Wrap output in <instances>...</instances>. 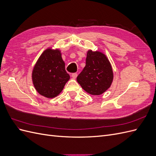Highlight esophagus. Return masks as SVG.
Listing matches in <instances>:
<instances>
[{
  "label": "esophagus",
  "instance_id": "obj_1",
  "mask_svg": "<svg viewBox=\"0 0 156 156\" xmlns=\"http://www.w3.org/2000/svg\"><path fill=\"white\" fill-rule=\"evenodd\" d=\"M72 77L73 79H75L77 77V73H73L72 74Z\"/></svg>",
  "mask_w": 156,
  "mask_h": 156
}]
</instances>
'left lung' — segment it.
<instances>
[{
  "instance_id": "8db88e82",
  "label": "left lung",
  "mask_w": 156,
  "mask_h": 156,
  "mask_svg": "<svg viewBox=\"0 0 156 156\" xmlns=\"http://www.w3.org/2000/svg\"><path fill=\"white\" fill-rule=\"evenodd\" d=\"M112 79V67L106 56L88 51L85 67L77 77L81 87L92 95H100L111 87Z\"/></svg>"
}]
</instances>
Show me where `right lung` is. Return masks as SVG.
Wrapping results in <instances>:
<instances>
[{
  "label": "right lung",
  "instance_id": "add662e5",
  "mask_svg": "<svg viewBox=\"0 0 156 156\" xmlns=\"http://www.w3.org/2000/svg\"><path fill=\"white\" fill-rule=\"evenodd\" d=\"M32 77L36 90L41 96L48 98L58 96L70 78L59 50H45L35 64Z\"/></svg>",
  "mask_w": 156,
  "mask_h": 156
}]
</instances>
